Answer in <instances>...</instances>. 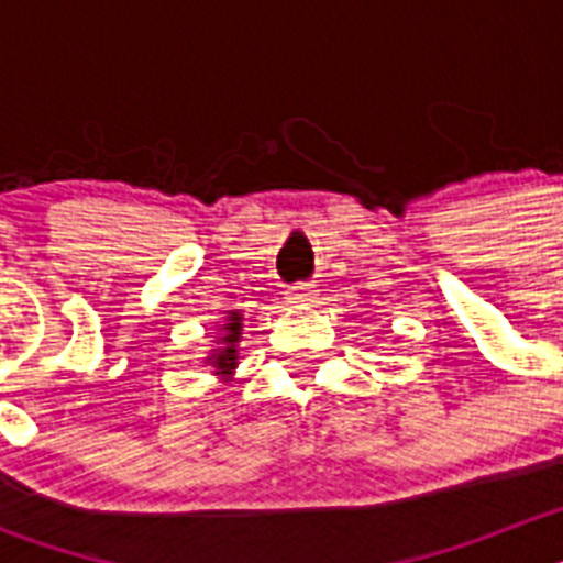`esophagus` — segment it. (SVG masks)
Here are the masks:
<instances>
[{"label":"esophagus","mask_w":563,"mask_h":563,"mask_svg":"<svg viewBox=\"0 0 563 563\" xmlns=\"http://www.w3.org/2000/svg\"><path fill=\"white\" fill-rule=\"evenodd\" d=\"M316 287L312 285H296V287H290V292H287V296H290V301L292 305H310V301H316Z\"/></svg>","instance_id":"esophagus-1"}]
</instances>
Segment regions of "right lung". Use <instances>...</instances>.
Wrapping results in <instances>:
<instances>
[{"label":"right lung","mask_w":563,"mask_h":563,"mask_svg":"<svg viewBox=\"0 0 563 563\" xmlns=\"http://www.w3.org/2000/svg\"><path fill=\"white\" fill-rule=\"evenodd\" d=\"M222 332H225V335H222V346L208 355V363L213 366V375L228 377L236 369V343L239 335H242V316H239L236 310L228 312V324H222Z\"/></svg>","instance_id":"obj_1"}]
</instances>
